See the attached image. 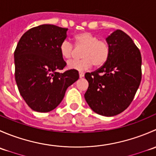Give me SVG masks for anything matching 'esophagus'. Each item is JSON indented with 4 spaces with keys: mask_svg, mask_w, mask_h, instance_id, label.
Wrapping results in <instances>:
<instances>
[{
    "mask_svg": "<svg viewBox=\"0 0 156 156\" xmlns=\"http://www.w3.org/2000/svg\"><path fill=\"white\" fill-rule=\"evenodd\" d=\"M84 73L83 72H79V77L80 78H82V77H84Z\"/></svg>",
    "mask_w": 156,
    "mask_h": 156,
    "instance_id": "1",
    "label": "esophagus"
}]
</instances>
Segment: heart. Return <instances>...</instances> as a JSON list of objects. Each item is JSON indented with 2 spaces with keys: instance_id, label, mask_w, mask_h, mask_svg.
Here are the masks:
<instances>
[{
  "instance_id": "1",
  "label": "heart",
  "mask_w": 156,
  "mask_h": 156,
  "mask_svg": "<svg viewBox=\"0 0 156 156\" xmlns=\"http://www.w3.org/2000/svg\"><path fill=\"white\" fill-rule=\"evenodd\" d=\"M74 41L77 48H84L81 53L82 59L69 62V69L84 71L91 68L93 65L100 68L108 61L111 49L106 41L99 39L89 31H82L74 36ZM59 52L63 59L69 60L73 56L75 48L68 41H63L59 45Z\"/></svg>"
}]
</instances>
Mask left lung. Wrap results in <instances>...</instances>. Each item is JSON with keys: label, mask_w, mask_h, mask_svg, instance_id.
Wrapping results in <instances>:
<instances>
[{"label": "left lung", "mask_w": 156, "mask_h": 156, "mask_svg": "<svg viewBox=\"0 0 156 156\" xmlns=\"http://www.w3.org/2000/svg\"><path fill=\"white\" fill-rule=\"evenodd\" d=\"M111 49L105 65L87 72L84 98L93 111L114 116L125 111L133 101L142 78V57L133 40L122 30L106 38Z\"/></svg>", "instance_id": "8db88e82"}]
</instances>
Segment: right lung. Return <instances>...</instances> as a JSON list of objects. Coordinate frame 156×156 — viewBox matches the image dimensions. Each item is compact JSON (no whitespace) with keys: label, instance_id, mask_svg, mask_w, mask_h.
Returning a JSON list of instances; mask_svg holds the SVG:
<instances>
[{"label":"right lung","instance_id":"1","mask_svg":"<svg viewBox=\"0 0 156 156\" xmlns=\"http://www.w3.org/2000/svg\"><path fill=\"white\" fill-rule=\"evenodd\" d=\"M67 30L54 25H41L23 34L14 51L15 79L20 94L31 109L48 112L63 99L66 89L79 78L78 72L66 66L59 45Z\"/></svg>","mask_w":156,"mask_h":156}]
</instances>
